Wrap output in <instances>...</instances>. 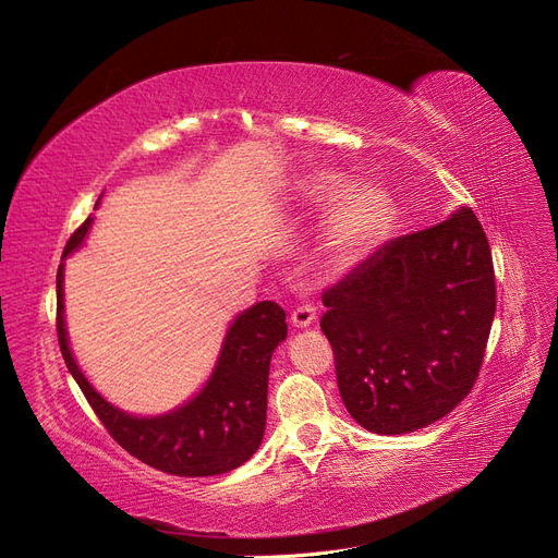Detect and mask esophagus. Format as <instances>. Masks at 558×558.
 <instances>
[{"label": "esophagus", "instance_id": "1", "mask_svg": "<svg viewBox=\"0 0 558 558\" xmlns=\"http://www.w3.org/2000/svg\"><path fill=\"white\" fill-rule=\"evenodd\" d=\"M292 327H296V329H306V327H311L313 323H315V308L313 306H308V304H304V306H296L294 311H292Z\"/></svg>", "mask_w": 558, "mask_h": 558}]
</instances>
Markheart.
Instances as JSON below:
<instances>
[{
    "label": "heart",
    "mask_w": 558,
    "mask_h": 558,
    "mask_svg": "<svg viewBox=\"0 0 558 558\" xmlns=\"http://www.w3.org/2000/svg\"><path fill=\"white\" fill-rule=\"evenodd\" d=\"M348 184L345 174L333 170H317L301 180V194L308 203L325 208L338 201L329 217V254L337 268L353 266L384 245L395 225V201L386 186Z\"/></svg>",
    "instance_id": "heart-1"
}]
</instances>
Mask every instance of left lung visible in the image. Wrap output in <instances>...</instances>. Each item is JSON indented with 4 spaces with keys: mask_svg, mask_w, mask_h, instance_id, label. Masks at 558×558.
Wrapping results in <instances>:
<instances>
[{
    "mask_svg": "<svg viewBox=\"0 0 558 558\" xmlns=\"http://www.w3.org/2000/svg\"><path fill=\"white\" fill-rule=\"evenodd\" d=\"M341 400L364 429L407 435L472 390L496 315L486 233L470 208L380 245L323 294Z\"/></svg>",
    "mask_w": 558,
    "mask_h": 558,
    "instance_id": "1",
    "label": "left lung"
}]
</instances>
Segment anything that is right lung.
<instances>
[{
  "instance_id": "1",
  "label": "right lung",
  "mask_w": 558,
  "mask_h": 558,
  "mask_svg": "<svg viewBox=\"0 0 558 558\" xmlns=\"http://www.w3.org/2000/svg\"><path fill=\"white\" fill-rule=\"evenodd\" d=\"M100 205L95 203V208ZM93 217L74 231L58 266V341L70 374L121 447L142 463L178 476L225 474L257 453L266 429L268 369L274 350L288 339L284 311L259 301L238 313L221 341L215 367L186 402L156 416H135L107 402L78 367L65 325V259L84 245Z\"/></svg>"
}]
</instances>
